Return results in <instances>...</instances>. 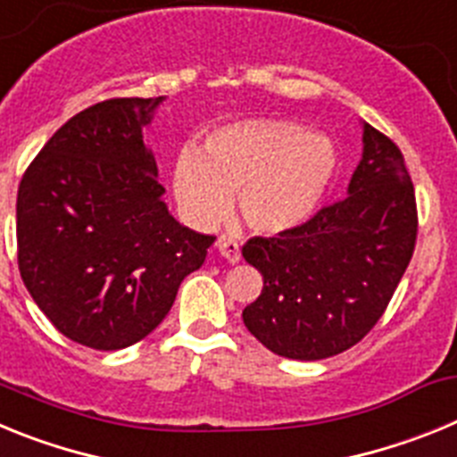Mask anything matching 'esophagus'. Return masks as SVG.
Wrapping results in <instances>:
<instances>
[{
    "label": "esophagus",
    "instance_id": "esophagus-1",
    "mask_svg": "<svg viewBox=\"0 0 457 457\" xmlns=\"http://www.w3.org/2000/svg\"><path fill=\"white\" fill-rule=\"evenodd\" d=\"M215 249L220 252L221 258H226L228 263H237L240 261V242L231 236H220L215 242Z\"/></svg>",
    "mask_w": 457,
    "mask_h": 457
}]
</instances>
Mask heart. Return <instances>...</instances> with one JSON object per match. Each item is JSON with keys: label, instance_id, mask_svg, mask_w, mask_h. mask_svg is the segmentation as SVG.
Instances as JSON below:
<instances>
[{"label": "heart", "instance_id": "b5f03b06", "mask_svg": "<svg viewBox=\"0 0 457 457\" xmlns=\"http://www.w3.org/2000/svg\"><path fill=\"white\" fill-rule=\"evenodd\" d=\"M327 137L284 119L217 125L201 151L187 146L171 169V189L192 226L215 224L231 208L261 236H284L311 220L337 173Z\"/></svg>", "mask_w": 457, "mask_h": 457}]
</instances>
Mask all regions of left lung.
<instances>
[{
    "mask_svg": "<svg viewBox=\"0 0 457 457\" xmlns=\"http://www.w3.org/2000/svg\"><path fill=\"white\" fill-rule=\"evenodd\" d=\"M364 153L348 196L295 231L242 247L263 290L242 311L278 357L316 361L353 348L382 318L417 245V199L405 157L364 123Z\"/></svg>",
    "mask_w": 457,
    "mask_h": 457,
    "instance_id": "obj_1",
    "label": "left lung"
}]
</instances>
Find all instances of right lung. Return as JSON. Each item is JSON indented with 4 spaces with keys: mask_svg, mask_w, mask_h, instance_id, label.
<instances>
[{
    "mask_svg": "<svg viewBox=\"0 0 457 457\" xmlns=\"http://www.w3.org/2000/svg\"><path fill=\"white\" fill-rule=\"evenodd\" d=\"M164 98H112L52 135L18 187V268L71 341L120 350L171 309L212 236L169 215L144 128Z\"/></svg>",
    "mask_w": 457,
    "mask_h": 457,
    "instance_id": "obj_1",
    "label": "right lung"
}]
</instances>
